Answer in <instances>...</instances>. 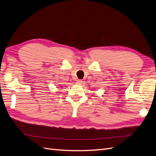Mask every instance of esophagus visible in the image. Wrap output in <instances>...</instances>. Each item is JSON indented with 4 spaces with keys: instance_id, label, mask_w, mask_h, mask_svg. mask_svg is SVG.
Listing matches in <instances>:
<instances>
[{
    "instance_id": "esophagus-1",
    "label": "esophagus",
    "mask_w": 156,
    "mask_h": 156,
    "mask_svg": "<svg viewBox=\"0 0 156 156\" xmlns=\"http://www.w3.org/2000/svg\"><path fill=\"white\" fill-rule=\"evenodd\" d=\"M82 81H81V80H77V85H81V84H82Z\"/></svg>"
}]
</instances>
